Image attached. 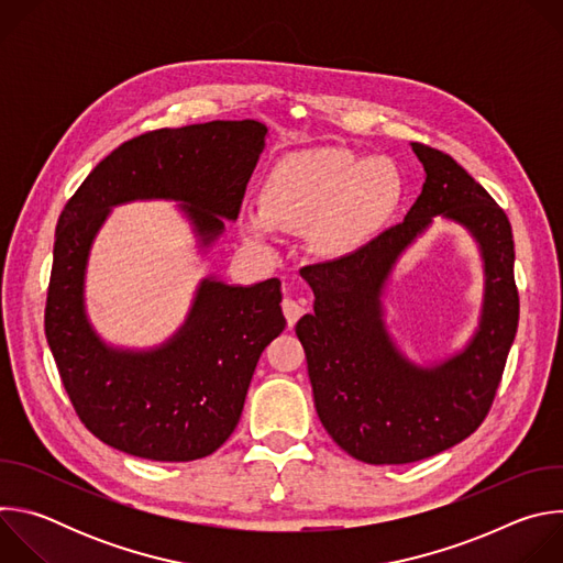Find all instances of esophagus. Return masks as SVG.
<instances>
[{
    "instance_id": "esophagus-1",
    "label": "esophagus",
    "mask_w": 563,
    "mask_h": 563,
    "mask_svg": "<svg viewBox=\"0 0 563 563\" xmlns=\"http://www.w3.org/2000/svg\"><path fill=\"white\" fill-rule=\"evenodd\" d=\"M283 311H285V318H287V325L294 328L298 323V318L305 313V307H302V302H298L294 298H285L283 300Z\"/></svg>"
}]
</instances>
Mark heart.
<instances>
[{
    "label": "heart",
    "mask_w": 563,
    "mask_h": 563,
    "mask_svg": "<svg viewBox=\"0 0 563 563\" xmlns=\"http://www.w3.org/2000/svg\"><path fill=\"white\" fill-rule=\"evenodd\" d=\"M404 196V178L387 157H361L347 148L305 151L269 172L263 211L243 213V233L263 245L272 229L311 227L318 252L341 256L389 220Z\"/></svg>",
    "instance_id": "1"
}]
</instances>
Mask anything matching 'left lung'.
<instances>
[{
    "instance_id": "1",
    "label": "left lung",
    "mask_w": 563,
    "mask_h": 563,
    "mask_svg": "<svg viewBox=\"0 0 563 563\" xmlns=\"http://www.w3.org/2000/svg\"><path fill=\"white\" fill-rule=\"evenodd\" d=\"M412 151L426 183L406 220L347 256L300 269L313 291V313L298 320L296 336L318 419L350 456L372 465L434 456L484 423L519 323L508 216L448 153L419 142ZM437 214L475 238L485 261V305L463 351L419 366L390 341L382 291L397 258Z\"/></svg>"
}]
</instances>
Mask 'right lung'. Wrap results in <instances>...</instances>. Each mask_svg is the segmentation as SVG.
<instances>
[{
	"label": "right lung",
	"mask_w": 563,
	"mask_h": 563,
	"mask_svg": "<svg viewBox=\"0 0 563 563\" xmlns=\"http://www.w3.org/2000/svg\"><path fill=\"white\" fill-rule=\"evenodd\" d=\"M256 120H213L133 137L79 185L55 231L44 330L64 389L102 443L151 461H196L235 430L263 350L285 330L280 280L202 278L183 328L151 350L113 347L93 330L85 278L118 205L174 200L209 250L235 220L265 148Z\"/></svg>",
	"instance_id": "add662e5"
}]
</instances>
